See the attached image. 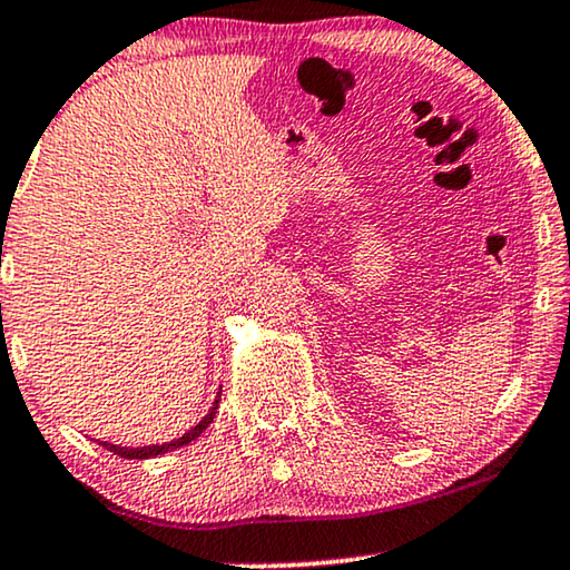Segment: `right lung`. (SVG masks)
Listing matches in <instances>:
<instances>
[{
  "mask_svg": "<svg viewBox=\"0 0 570 570\" xmlns=\"http://www.w3.org/2000/svg\"><path fill=\"white\" fill-rule=\"evenodd\" d=\"M216 407H219V395L214 397V403H212V407H208V413L204 415V419L198 421L194 429H188L183 436L173 439V442H165V444H147V446H121V444H110V442H98V444L110 449V452L118 454V456H124V460H151V456L167 454V452H173V449H180V446H186V444H190V442H196V439L202 436L204 431L208 429V423L214 421Z\"/></svg>",
  "mask_w": 570,
  "mask_h": 570,
  "instance_id": "right-lung-1",
  "label": "right lung"
}]
</instances>
